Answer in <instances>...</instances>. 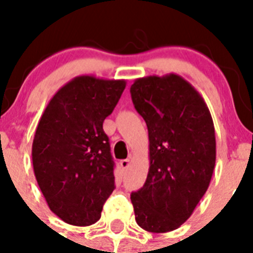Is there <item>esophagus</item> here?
<instances>
[{
  "label": "esophagus",
  "instance_id": "esophagus-1",
  "mask_svg": "<svg viewBox=\"0 0 253 253\" xmlns=\"http://www.w3.org/2000/svg\"><path fill=\"white\" fill-rule=\"evenodd\" d=\"M130 163H131L130 159H125V160H121V162H119V166H121V168L122 169H127L128 167H130Z\"/></svg>",
  "mask_w": 253,
  "mask_h": 253
}]
</instances>
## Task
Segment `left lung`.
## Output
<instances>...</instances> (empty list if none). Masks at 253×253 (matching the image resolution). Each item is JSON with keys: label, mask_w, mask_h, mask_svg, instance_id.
Wrapping results in <instances>:
<instances>
[{"label": "left lung", "mask_w": 253, "mask_h": 253, "mask_svg": "<svg viewBox=\"0 0 253 253\" xmlns=\"http://www.w3.org/2000/svg\"><path fill=\"white\" fill-rule=\"evenodd\" d=\"M130 91L150 139L147 180L131 193L135 220L146 231H173L189 219L211 180V114L194 86L174 73L136 79Z\"/></svg>", "instance_id": "1"}]
</instances>
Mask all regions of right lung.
Returning a JSON list of instances; mask_svg holds the SVG:
<instances>
[{
  "instance_id": "right-lung-1",
  "label": "right lung",
  "mask_w": 253,
  "mask_h": 253,
  "mask_svg": "<svg viewBox=\"0 0 253 253\" xmlns=\"http://www.w3.org/2000/svg\"><path fill=\"white\" fill-rule=\"evenodd\" d=\"M125 80L79 76L45 107L33 142V166L48 208L65 223L90 226L114 190V162L103 121Z\"/></svg>"
}]
</instances>
